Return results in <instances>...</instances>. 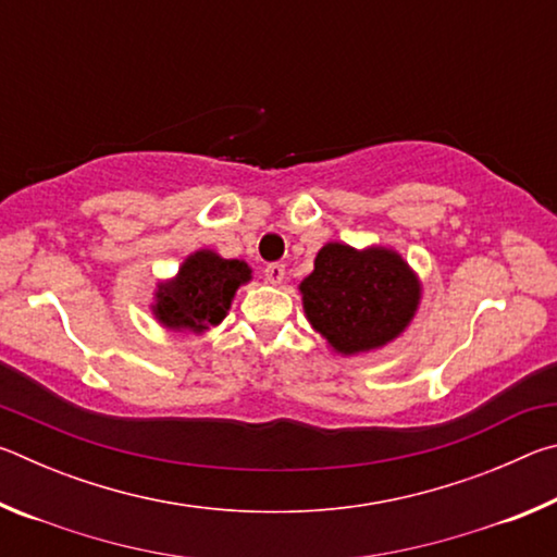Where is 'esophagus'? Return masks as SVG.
Returning a JSON list of instances; mask_svg holds the SVG:
<instances>
[{"instance_id":"34e87169","label":"esophagus","mask_w":557,"mask_h":557,"mask_svg":"<svg viewBox=\"0 0 557 557\" xmlns=\"http://www.w3.org/2000/svg\"><path fill=\"white\" fill-rule=\"evenodd\" d=\"M265 280L270 285H280L282 280H285V265H280V262H272V265L265 268Z\"/></svg>"}]
</instances>
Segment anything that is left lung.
<instances>
[{"label":"left lung","instance_id":"left-lung-1","mask_svg":"<svg viewBox=\"0 0 557 557\" xmlns=\"http://www.w3.org/2000/svg\"><path fill=\"white\" fill-rule=\"evenodd\" d=\"M299 292L314 332L336 354L356 356L383 348L410 326L422 287L400 252L326 243Z\"/></svg>","mask_w":557,"mask_h":557}]
</instances>
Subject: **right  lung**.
<instances>
[{"mask_svg":"<svg viewBox=\"0 0 557 557\" xmlns=\"http://www.w3.org/2000/svg\"><path fill=\"white\" fill-rule=\"evenodd\" d=\"M250 280L248 262L225 260L213 250H196L172 280L159 282L152 314L172 332L203 334L223 322L235 292Z\"/></svg>","mask_w":557,"mask_h":557,"instance_id":"1","label":"right lung"}]
</instances>
